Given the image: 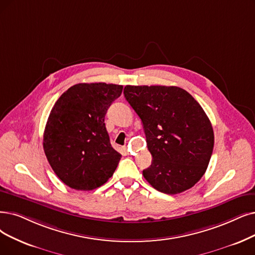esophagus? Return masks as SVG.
Returning a JSON list of instances; mask_svg holds the SVG:
<instances>
[{
  "label": "esophagus",
  "mask_w": 255,
  "mask_h": 255,
  "mask_svg": "<svg viewBox=\"0 0 255 255\" xmlns=\"http://www.w3.org/2000/svg\"><path fill=\"white\" fill-rule=\"evenodd\" d=\"M124 148H125V149H126V150H128V145H127V144H126V145H125V146H124Z\"/></svg>",
  "instance_id": "34e87169"
}]
</instances>
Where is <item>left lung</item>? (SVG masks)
I'll return each instance as SVG.
<instances>
[{
	"label": "left lung",
	"instance_id": "obj_1",
	"mask_svg": "<svg viewBox=\"0 0 255 255\" xmlns=\"http://www.w3.org/2000/svg\"><path fill=\"white\" fill-rule=\"evenodd\" d=\"M124 94L142 121L152 156L145 180L167 195L191 188L205 174L215 144L204 110L179 87L127 86Z\"/></svg>",
	"mask_w": 255,
	"mask_h": 255
}]
</instances>
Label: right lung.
Listing matches in <instances>:
<instances>
[{
  "label": "right lung",
  "mask_w": 255,
  "mask_h": 255,
  "mask_svg": "<svg viewBox=\"0 0 255 255\" xmlns=\"http://www.w3.org/2000/svg\"><path fill=\"white\" fill-rule=\"evenodd\" d=\"M120 85L77 84L62 94L47 120L44 150L55 175L76 190H92L113 176L121 155L112 147L105 125Z\"/></svg>",
  "instance_id": "obj_1"
}]
</instances>
